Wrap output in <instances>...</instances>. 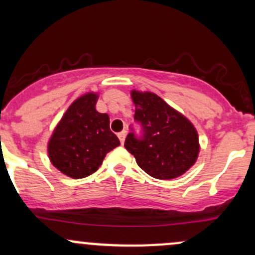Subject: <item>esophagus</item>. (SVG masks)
<instances>
[{
  "label": "esophagus",
  "mask_w": 255,
  "mask_h": 255,
  "mask_svg": "<svg viewBox=\"0 0 255 255\" xmlns=\"http://www.w3.org/2000/svg\"><path fill=\"white\" fill-rule=\"evenodd\" d=\"M126 135H127V132H126V130H122V132L119 133V139H120V141H121V144H123V142H125Z\"/></svg>",
  "instance_id": "obj_1"
}]
</instances>
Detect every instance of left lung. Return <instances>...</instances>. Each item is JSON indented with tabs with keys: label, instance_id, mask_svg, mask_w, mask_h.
I'll use <instances>...</instances> for the list:
<instances>
[{
	"label": "left lung",
	"instance_id": "1",
	"mask_svg": "<svg viewBox=\"0 0 255 255\" xmlns=\"http://www.w3.org/2000/svg\"><path fill=\"white\" fill-rule=\"evenodd\" d=\"M132 99L135 105L134 121L140 126V135L130 127L126 149L152 178L168 180L184 174L200 151L192 123L150 92L133 91Z\"/></svg>",
	"mask_w": 255,
	"mask_h": 255
}]
</instances>
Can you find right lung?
Returning a JSON list of instances; mask_svg holds the SVG:
<instances>
[{"label":"right lung","instance_id":"1","mask_svg":"<svg viewBox=\"0 0 255 255\" xmlns=\"http://www.w3.org/2000/svg\"><path fill=\"white\" fill-rule=\"evenodd\" d=\"M97 98V94L88 93L75 100L48 142L50 162L70 178L93 174L106 153L120 145L110 130L109 115L96 110Z\"/></svg>","mask_w":255,"mask_h":255}]
</instances>
